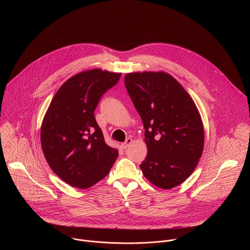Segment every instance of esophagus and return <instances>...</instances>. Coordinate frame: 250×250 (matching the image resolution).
Here are the masks:
<instances>
[{"label": "esophagus", "instance_id": "1", "mask_svg": "<svg viewBox=\"0 0 250 250\" xmlns=\"http://www.w3.org/2000/svg\"><path fill=\"white\" fill-rule=\"evenodd\" d=\"M132 138H130V137H127L126 139H125V142H123V144H122V148L123 149H126L131 144H132Z\"/></svg>", "mask_w": 250, "mask_h": 250}]
</instances>
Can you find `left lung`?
Segmentation results:
<instances>
[{
	"instance_id": "1",
	"label": "left lung",
	"mask_w": 250,
	"mask_h": 250,
	"mask_svg": "<svg viewBox=\"0 0 250 250\" xmlns=\"http://www.w3.org/2000/svg\"><path fill=\"white\" fill-rule=\"evenodd\" d=\"M127 93L144 126L147 155L139 166L161 189L183 183L204 149V126L197 106L182 85L165 72L125 76Z\"/></svg>"
}]
</instances>
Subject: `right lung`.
<instances>
[{
	"label": "right lung",
	"instance_id": "obj_1",
	"mask_svg": "<svg viewBox=\"0 0 250 250\" xmlns=\"http://www.w3.org/2000/svg\"><path fill=\"white\" fill-rule=\"evenodd\" d=\"M121 75L84 71L69 78L48 106L41 128L42 151L52 171L70 186L92 187L108 175L119 155L104 142L94 112Z\"/></svg>",
	"mask_w": 250,
	"mask_h": 250
}]
</instances>
